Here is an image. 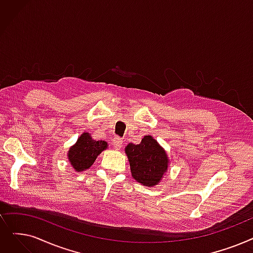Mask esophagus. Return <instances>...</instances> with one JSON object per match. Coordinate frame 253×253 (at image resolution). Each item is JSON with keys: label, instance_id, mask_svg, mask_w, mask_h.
<instances>
[{"label": "esophagus", "instance_id": "1", "mask_svg": "<svg viewBox=\"0 0 253 253\" xmlns=\"http://www.w3.org/2000/svg\"><path fill=\"white\" fill-rule=\"evenodd\" d=\"M113 146H114V148L116 149V150H120L121 148H122V144H123V140H122V138L121 137H119V136H115L114 138H113Z\"/></svg>", "mask_w": 253, "mask_h": 253}]
</instances>
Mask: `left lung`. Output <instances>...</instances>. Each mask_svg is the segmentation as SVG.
<instances>
[{"label": "left lung", "mask_w": 253, "mask_h": 253, "mask_svg": "<svg viewBox=\"0 0 253 253\" xmlns=\"http://www.w3.org/2000/svg\"><path fill=\"white\" fill-rule=\"evenodd\" d=\"M125 153L131 175L147 187L158 185L168 171L169 159L167 151L151 135H145L137 145L129 142L125 147Z\"/></svg>", "instance_id": "left-lung-1"}]
</instances>
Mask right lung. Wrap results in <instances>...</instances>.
Returning <instances> with one entry per match:
<instances>
[{
	"mask_svg": "<svg viewBox=\"0 0 253 253\" xmlns=\"http://www.w3.org/2000/svg\"><path fill=\"white\" fill-rule=\"evenodd\" d=\"M108 147L104 140H95L90 133L84 132L69 148L67 158L75 171H84L91 168L98 155Z\"/></svg>",
	"mask_w": 253,
	"mask_h": 253,
	"instance_id": "1",
	"label": "right lung"
}]
</instances>
